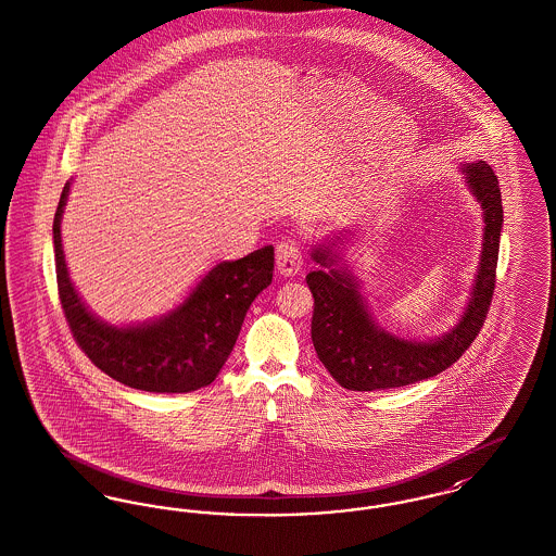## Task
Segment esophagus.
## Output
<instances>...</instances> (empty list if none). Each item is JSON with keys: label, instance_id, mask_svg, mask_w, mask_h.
<instances>
[{"label": "esophagus", "instance_id": "1", "mask_svg": "<svg viewBox=\"0 0 556 556\" xmlns=\"http://www.w3.org/2000/svg\"><path fill=\"white\" fill-rule=\"evenodd\" d=\"M277 268L286 277H295L302 268V250L294 239H286L277 245Z\"/></svg>", "mask_w": 556, "mask_h": 556}]
</instances>
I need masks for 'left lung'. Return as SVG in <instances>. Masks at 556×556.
<instances>
[{
	"label": "left lung",
	"mask_w": 556,
	"mask_h": 556,
	"mask_svg": "<svg viewBox=\"0 0 556 556\" xmlns=\"http://www.w3.org/2000/svg\"><path fill=\"white\" fill-rule=\"evenodd\" d=\"M466 182L483 207V250L470 302L450 333L414 342L378 326L361 298L357 279L336 261L331 248H315L313 261L326 266L306 275L315 298L311 338L331 378L349 391H384L432 378L454 365L475 342L490 311L502 230V193L485 162L464 165Z\"/></svg>",
	"instance_id": "1"
}]
</instances>
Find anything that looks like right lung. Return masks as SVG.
Segmentation results:
<instances>
[{"mask_svg": "<svg viewBox=\"0 0 556 556\" xmlns=\"http://www.w3.org/2000/svg\"><path fill=\"white\" fill-rule=\"evenodd\" d=\"M66 195L68 182L52 235L59 298L79 349L100 371L136 391L191 392L212 384L229 359L250 304L270 286L273 245L216 264L178 308L153 324L106 326L86 308L68 279L61 241Z\"/></svg>", "mask_w": 556, "mask_h": 556, "instance_id": "1", "label": "right lung"}]
</instances>
